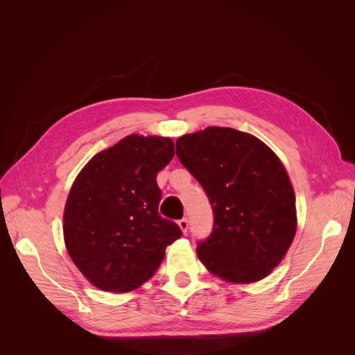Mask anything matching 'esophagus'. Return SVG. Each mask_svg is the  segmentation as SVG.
<instances>
[{"mask_svg":"<svg viewBox=\"0 0 355 355\" xmlns=\"http://www.w3.org/2000/svg\"><path fill=\"white\" fill-rule=\"evenodd\" d=\"M178 225H179V228H180V231L184 232V234H187V231H188V219H180L179 222H178Z\"/></svg>","mask_w":355,"mask_h":355,"instance_id":"obj_1","label":"esophagus"}]
</instances>
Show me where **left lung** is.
<instances>
[{"label": "left lung", "mask_w": 355, "mask_h": 355, "mask_svg": "<svg viewBox=\"0 0 355 355\" xmlns=\"http://www.w3.org/2000/svg\"><path fill=\"white\" fill-rule=\"evenodd\" d=\"M176 155L209 196L211 235L201 263L228 283L249 284L283 261L297 228L296 197L282 159L261 139L230 127L180 136Z\"/></svg>", "instance_id": "8db88e82"}]
</instances>
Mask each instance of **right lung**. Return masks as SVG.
Returning a JSON list of instances; mask_svg holds the SVG:
<instances>
[{
    "instance_id": "add662e5",
    "label": "right lung",
    "mask_w": 355,
    "mask_h": 355,
    "mask_svg": "<svg viewBox=\"0 0 355 355\" xmlns=\"http://www.w3.org/2000/svg\"><path fill=\"white\" fill-rule=\"evenodd\" d=\"M173 155L170 137L128 135L75 178L63 210V240L75 266L103 292L142 286L182 235L158 214L157 175Z\"/></svg>"
}]
</instances>
